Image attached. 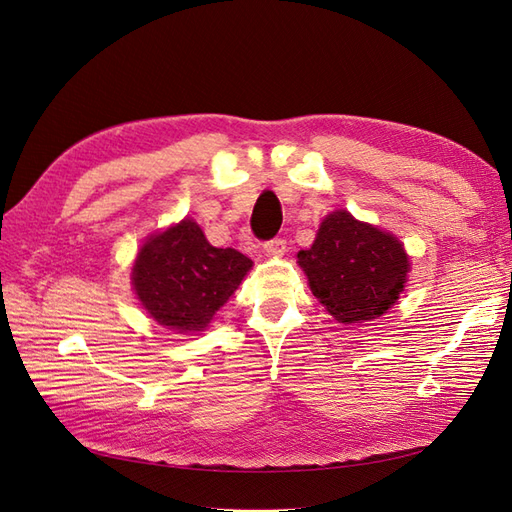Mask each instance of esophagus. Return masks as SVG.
<instances>
[{"mask_svg": "<svg viewBox=\"0 0 512 512\" xmlns=\"http://www.w3.org/2000/svg\"><path fill=\"white\" fill-rule=\"evenodd\" d=\"M263 251L272 257H282L287 251V240L285 238H272L266 244H263Z\"/></svg>", "mask_w": 512, "mask_h": 512, "instance_id": "esophagus-1", "label": "esophagus"}]
</instances>
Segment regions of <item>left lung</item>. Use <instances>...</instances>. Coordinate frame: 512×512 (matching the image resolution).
<instances>
[{
	"instance_id": "obj_1",
	"label": "left lung",
	"mask_w": 512,
	"mask_h": 512,
	"mask_svg": "<svg viewBox=\"0 0 512 512\" xmlns=\"http://www.w3.org/2000/svg\"><path fill=\"white\" fill-rule=\"evenodd\" d=\"M314 297L339 323L382 316L399 299L409 272L403 244L348 211L320 223L308 251L297 253Z\"/></svg>"
}]
</instances>
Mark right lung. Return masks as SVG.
Wrapping results in <instances>:
<instances>
[{
    "label": "right lung",
    "instance_id": "obj_1",
    "mask_svg": "<svg viewBox=\"0 0 512 512\" xmlns=\"http://www.w3.org/2000/svg\"><path fill=\"white\" fill-rule=\"evenodd\" d=\"M253 261L236 249L208 244L192 219L151 236L132 268L143 308L160 325L202 331L238 289Z\"/></svg>",
    "mask_w": 512,
    "mask_h": 512
}]
</instances>
